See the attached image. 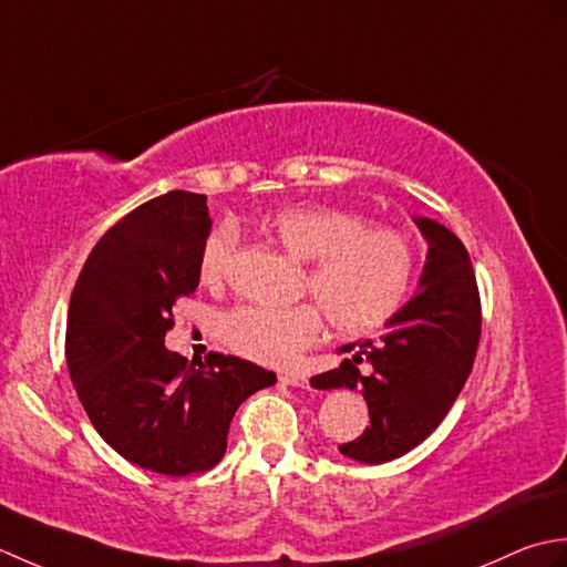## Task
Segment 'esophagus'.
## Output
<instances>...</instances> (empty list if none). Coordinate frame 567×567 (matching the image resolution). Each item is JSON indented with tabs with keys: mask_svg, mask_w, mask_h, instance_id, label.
I'll use <instances>...</instances> for the list:
<instances>
[{
	"mask_svg": "<svg viewBox=\"0 0 567 567\" xmlns=\"http://www.w3.org/2000/svg\"><path fill=\"white\" fill-rule=\"evenodd\" d=\"M279 379L288 386H306L308 384V377L303 372H284Z\"/></svg>",
	"mask_w": 567,
	"mask_h": 567,
	"instance_id": "34e87169",
	"label": "esophagus"
}]
</instances>
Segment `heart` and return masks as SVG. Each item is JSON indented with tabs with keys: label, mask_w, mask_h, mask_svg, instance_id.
Instances as JSON below:
<instances>
[{
	"label": "heart",
	"mask_w": 567,
	"mask_h": 567,
	"mask_svg": "<svg viewBox=\"0 0 567 567\" xmlns=\"http://www.w3.org/2000/svg\"><path fill=\"white\" fill-rule=\"evenodd\" d=\"M267 233L310 261L303 291L316 303L239 306L219 320L229 350L254 362L288 364L320 340L326 316L334 330L369 332L396 313L415 269L411 241L391 227L367 225L334 205H288L267 217ZM239 245L235 225H217L200 249V279L219 284Z\"/></svg>",
	"instance_id": "obj_1"
}]
</instances>
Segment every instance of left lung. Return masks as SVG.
<instances>
[{
    "instance_id": "obj_1",
    "label": "left lung",
    "mask_w": 567,
    "mask_h": 567,
    "mask_svg": "<svg viewBox=\"0 0 567 567\" xmlns=\"http://www.w3.org/2000/svg\"><path fill=\"white\" fill-rule=\"evenodd\" d=\"M429 239L423 291L389 320L381 340L348 344L354 352L338 369L310 379L316 389H362L369 429L340 445L352 460L379 462L406 455L453 409L475 364L482 303L465 245L447 227L419 217Z\"/></svg>"
}]
</instances>
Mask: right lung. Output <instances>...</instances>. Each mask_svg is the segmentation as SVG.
I'll return each mask as SVG.
<instances>
[{"mask_svg": "<svg viewBox=\"0 0 567 567\" xmlns=\"http://www.w3.org/2000/svg\"><path fill=\"white\" fill-rule=\"evenodd\" d=\"M205 195L171 190L138 205L92 247L65 328V360L95 431L168 477L215 467L239 403L276 374L233 354L195 364L168 352L173 306L200 284L210 235Z\"/></svg>", "mask_w": 567, "mask_h": 567, "instance_id": "right-lung-1", "label": "right lung"}]
</instances>
